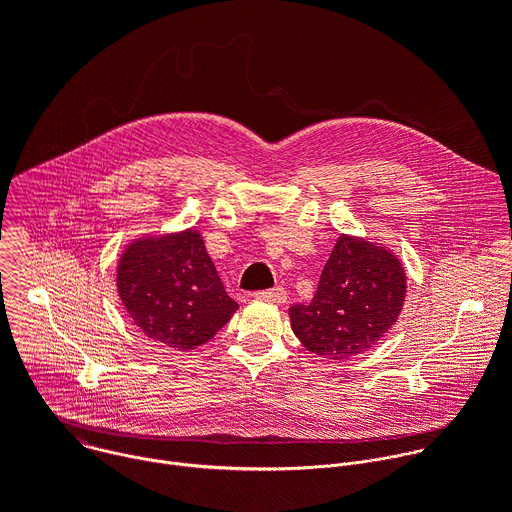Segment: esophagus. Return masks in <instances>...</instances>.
<instances>
[{"label":"esophagus","mask_w":512,"mask_h":512,"mask_svg":"<svg viewBox=\"0 0 512 512\" xmlns=\"http://www.w3.org/2000/svg\"><path fill=\"white\" fill-rule=\"evenodd\" d=\"M257 298H259V300H265V302H273V304H285L287 291H285L283 287H273V289L257 291Z\"/></svg>","instance_id":"esophagus-1"}]
</instances>
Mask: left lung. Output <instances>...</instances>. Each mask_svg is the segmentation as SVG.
<instances>
[{
  "mask_svg": "<svg viewBox=\"0 0 512 512\" xmlns=\"http://www.w3.org/2000/svg\"><path fill=\"white\" fill-rule=\"evenodd\" d=\"M405 291V271L391 251L340 235L312 302L289 308L291 330L318 356L362 354L397 322Z\"/></svg>",
  "mask_w": 512,
  "mask_h": 512,
  "instance_id": "left-lung-1",
  "label": "left lung"
}]
</instances>
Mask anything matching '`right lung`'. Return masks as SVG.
I'll return each mask as SVG.
<instances>
[{
  "mask_svg": "<svg viewBox=\"0 0 512 512\" xmlns=\"http://www.w3.org/2000/svg\"><path fill=\"white\" fill-rule=\"evenodd\" d=\"M117 289L135 326L178 350L208 342L239 310L192 229L131 243L119 259Z\"/></svg>",
  "mask_w": 512,
  "mask_h": 512,
  "instance_id": "add662e5",
  "label": "right lung"
}]
</instances>
